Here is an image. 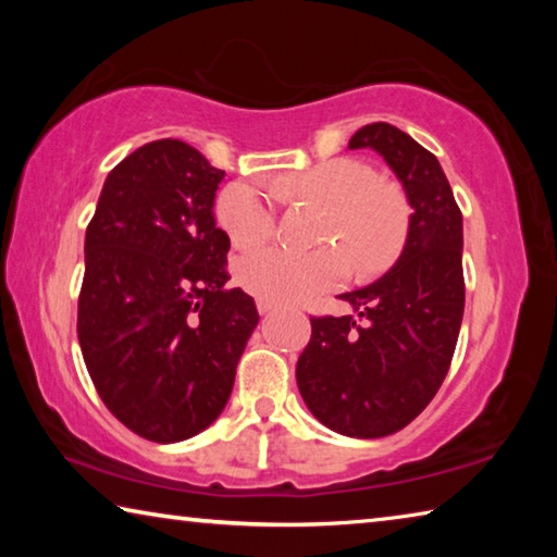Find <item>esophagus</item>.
Instances as JSON below:
<instances>
[{
  "mask_svg": "<svg viewBox=\"0 0 557 557\" xmlns=\"http://www.w3.org/2000/svg\"><path fill=\"white\" fill-rule=\"evenodd\" d=\"M275 309H277L275 301H270V299H258V312H260V314H270V312H275Z\"/></svg>",
  "mask_w": 557,
  "mask_h": 557,
  "instance_id": "1",
  "label": "esophagus"
}]
</instances>
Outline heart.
<instances>
[{"label":"heart","instance_id":"heart-1","mask_svg":"<svg viewBox=\"0 0 557 557\" xmlns=\"http://www.w3.org/2000/svg\"><path fill=\"white\" fill-rule=\"evenodd\" d=\"M270 188L329 209L326 240L342 243L361 272L383 270L398 256L408 228V206L398 188L379 182L369 164L351 157L329 159L307 172L270 178ZM215 211L235 248H258L275 233V209L258 184H231L219 196ZM346 270L348 260L336 248L309 256L268 248L238 262V282L260 299L295 305L334 287Z\"/></svg>","mask_w":557,"mask_h":557}]
</instances>
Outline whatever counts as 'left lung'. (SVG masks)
<instances>
[{"instance_id": "obj_1", "label": "left lung", "mask_w": 557, "mask_h": 557, "mask_svg": "<svg viewBox=\"0 0 557 557\" xmlns=\"http://www.w3.org/2000/svg\"><path fill=\"white\" fill-rule=\"evenodd\" d=\"M379 152L412 206L408 240L373 285L346 292V317H312L297 361L307 408L329 430L375 440L412 422L435 398L465 314L461 211L437 157L388 122H373L348 149Z\"/></svg>"}]
</instances>
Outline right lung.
<instances>
[{
  "label": "right lung",
  "instance_id": "1",
  "mask_svg": "<svg viewBox=\"0 0 557 557\" xmlns=\"http://www.w3.org/2000/svg\"><path fill=\"white\" fill-rule=\"evenodd\" d=\"M223 176L191 145L157 139L108 174L86 231L83 361L108 410L159 445L219 418L260 319L228 287L231 238L213 215Z\"/></svg>",
  "mask_w": 557,
  "mask_h": 557
}]
</instances>
